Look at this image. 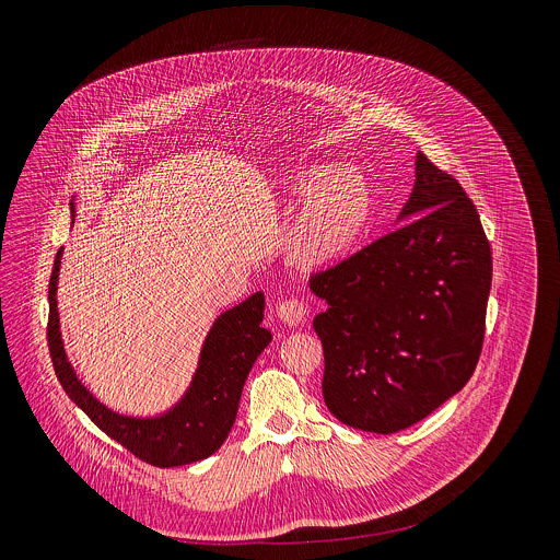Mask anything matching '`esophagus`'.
<instances>
[{
  "instance_id": "1",
  "label": "esophagus",
  "mask_w": 560,
  "mask_h": 560,
  "mask_svg": "<svg viewBox=\"0 0 560 560\" xmlns=\"http://www.w3.org/2000/svg\"><path fill=\"white\" fill-rule=\"evenodd\" d=\"M306 315H308L306 306L302 302H298V300H287V302L278 304V308H276V317L282 320L284 325H289V327L302 325L306 320Z\"/></svg>"
}]
</instances>
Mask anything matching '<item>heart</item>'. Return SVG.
Returning a JSON list of instances; mask_svg holds the SVG:
<instances>
[{
    "mask_svg": "<svg viewBox=\"0 0 560 560\" xmlns=\"http://www.w3.org/2000/svg\"><path fill=\"white\" fill-rule=\"evenodd\" d=\"M291 189L300 205L284 233L287 256L308 269L349 258L375 215L369 178L349 165L319 163L306 167Z\"/></svg>",
    "mask_w": 560,
    "mask_h": 560,
    "instance_id": "heart-1",
    "label": "heart"
}]
</instances>
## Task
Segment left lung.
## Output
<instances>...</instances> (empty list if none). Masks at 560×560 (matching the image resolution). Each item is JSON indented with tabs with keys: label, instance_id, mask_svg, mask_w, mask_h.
I'll return each instance as SVG.
<instances>
[{
	"label": "left lung",
	"instance_id": "1",
	"mask_svg": "<svg viewBox=\"0 0 560 560\" xmlns=\"http://www.w3.org/2000/svg\"><path fill=\"white\" fill-rule=\"evenodd\" d=\"M395 224L311 280L327 304L313 320L325 405L342 424L384 435L427 418L468 384L491 289V247L472 200L420 151Z\"/></svg>",
	"mask_w": 560,
	"mask_h": 560
}]
</instances>
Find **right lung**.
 Instances as JSON below:
<instances>
[{
	"label": "right lung",
	"instance_id": "add662e5",
	"mask_svg": "<svg viewBox=\"0 0 560 560\" xmlns=\"http://www.w3.org/2000/svg\"><path fill=\"white\" fill-rule=\"evenodd\" d=\"M71 215L75 220V196L71 200ZM62 254L65 247L56 254L49 280L47 340L51 362L65 393L103 433L147 464L176 468L211 457L224 444L235 424L249 369L271 342V331L260 325L265 295L256 291L215 317L202 340L198 366L189 386L170 407L149 416L122 413L92 395L65 349L58 313Z\"/></svg>",
	"mask_w": 560,
	"mask_h": 560
}]
</instances>
